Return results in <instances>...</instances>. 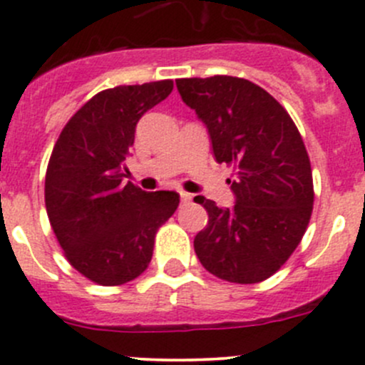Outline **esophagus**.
Returning <instances> with one entry per match:
<instances>
[{
	"label": "esophagus",
	"instance_id": "1",
	"mask_svg": "<svg viewBox=\"0 0 365 365\" xmlns=\"http://www.w3.org/2000/svg\"><path fill=\"white\" fill-rule=\"evenodd\" d=\"M180 201H182V205H187L192 201V196L189 192H180Z\"/></svg>",
	"mask_w": 365,
	"mask_h": 365
}]
</instances>
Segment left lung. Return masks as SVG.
Listing matches in <instances>:
<instances>
[{
    "mask_svg": "<svg viewBox=\"0 0 365 365\" xmlns=\"http://www.w3.org/2000/svg\"><path fill=\"white\" fill-rule=\"evenodd\" d=\"M219 164L233 165V208L197 196L208 222L194 239L203 267L232 284H258L289 260L314 205L310 158L294 121L267 91L235 76L182 78Z\"/></svg>",
    "mask_w": 365,
    "mask_h": 365,
    "instance_id": "1",
    "label": "left lung"
}]
</instances>
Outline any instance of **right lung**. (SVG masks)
<instances>
[{"mask_svg":"<svg viewBox=\"0 0 365 365\" xmlns=\"http://www.w3.org/2000/svg\"><path fill=\"white\" fill-rule=\"evenodd\" d=\"M171 91V80L101 91L67 121L53 148L44 185L49 222L69 264L98 285L143 274L157 230L178 208L173 190L123 183L137 123Z\"/></svg>","mask_w":365,"mask_h":365,"instance_id":"right-lung-1","label":"right lung"}]
</instances>
